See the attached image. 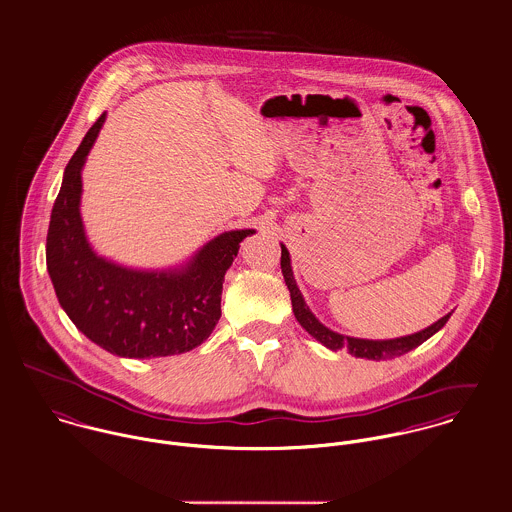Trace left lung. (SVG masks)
I'll use <instances>...</instances> for the list:
<instances>
[{"label":"left lung","mask_w":512,"mask_h":512,"mask_svg":"<svg viewBox=\"0 0 512 512\" xmlns=\"http://www.w3.org/2000/svg\"><path fill=\"white\" fill-rule=\"evenodd\" d=\"M282 246V274L286 280V286L290 290L292 297L293 315L299 321V325L315 339L319 341L323 347L337 351V349H347L353 357L357 359H368V361H386V359H394L400 355H406L408 351L420 347L424 341H428L432 335H436L439 329L447 323V319L451 317V313L443 315L436 323H432L430 327L406 335V337H396V339H359V337H349V335H341L329 327H325L309 309V305L305 303L303 295L297 288V282L293 278L292 258L290 252L284 244Z\"/></svg>","instance_id":"8db88e82"}]
</instances>
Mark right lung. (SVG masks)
I'll use <instances>...</instances> for the list:
<instances>
[{
    "label": "right lung",
    "instance_id": "obj_1",
    "mask_svg": "<svg viewBox=\"0 0 512 512\" xmlns=\"http://www.w3.org/2000/svg\"><path fill=\"white\" fill-rule=\"evenodd\" d=\"M104 122L106 112L65 167L47 232V272L76 329L104 351L124 359L189 353L219 323L224 274L256 230H226L173 268H132L100 256L86 236L80 199L82 167Z\"/></svg>",
    "mask_w": 512,
    "mask_h": 512
}]
</instances>
